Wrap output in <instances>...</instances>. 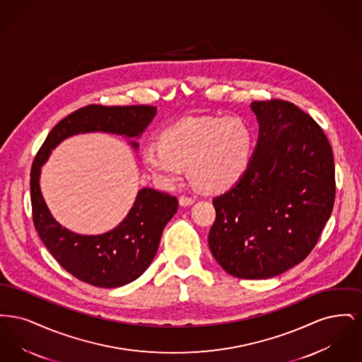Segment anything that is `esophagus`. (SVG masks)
Listing matches in <instances>:
<instances>
[{"mask_svg":"<svg viewBox=\"0 0 362 362\" xmlns=\"http://www.w3.org/2000/svg\"><path fill=\"white\" fill-rule=\"evenodd\" d=\"M194 202H195V198L189 197V195H182V197L179 198V204H180V206H189V205H192Z\"/></svg>","mask_w":362,"mask_h":362,"instance_id":"34e87169","label":"esophagus"}]
</instances>
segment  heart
I'll use <instances>...</instances> for the list:
<instances>
[{
    "label": "heart",
    "instance_id": "1",
    "mask_svg": "<svg viewBox=\"0 0 362 362\" xmlns=\"http://www.w3.org/2000/svg\"><path fill=\"white\" fill-rule=\"evenodd\" d=\"M158 144L142 149L145 167L158 179L177 182L189 165L191 179L201 189L221 192L247 171L254 138L250 126L238 117H202L167 127Z\"/></svg>",
    "mask_w": 362,
    "mask_h": 362
}]
</instances>
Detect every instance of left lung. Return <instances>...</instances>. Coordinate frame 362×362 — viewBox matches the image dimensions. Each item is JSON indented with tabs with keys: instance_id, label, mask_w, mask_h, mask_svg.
<instances>
[{
	"instance_id": "left-lung-1",
	"label": "left lung",
	"mask_w": 362,
	"mask_h": 362,
	"mask_svg": "<svg viewBox=\"0 0 362 362\" xmlns=\"http://www.w3.org/2000/svg\"><path fill=\"white\" fill-rule=\"evenodd\" d=\"M257 148L240 180L213 199L214 259L230 276L266 279L310 255L335 199L332 149L322 127L281 99L252 102Z\"/></svg>"
}]
</instances>
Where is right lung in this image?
Wrapping results in <instances>:
<instances>
[{
  "mask_svg": "<svg viewBox=\"0 0 362 362\" xmlns=\"http://www.w3.org/2000/svg\"><path fill=\"white\" fill-rule=\"evenodd\" d=\"M156 112L153 105L89 104L58 122L35 156L30 183L35 228L55 260L89 285L119 288L142 276L155 258L164 226L177 210V199L157 189H139L134 205L118 226L103 235H78L52 218L39 187L40 167L58 144L78 133L139 137ZM132 145L138 149L136 141Z\"/></svg>",
  "mask_w": 362,
  "mask_h": 362,
  "instance_id": "1",
  "label": "right lung"
}]
</instances>
